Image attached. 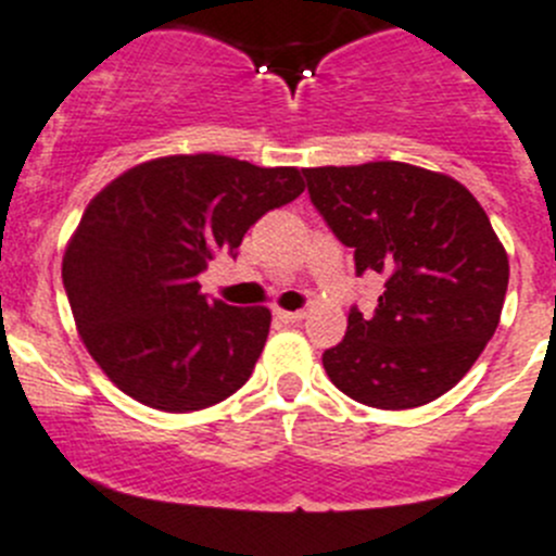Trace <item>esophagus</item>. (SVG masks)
Here are the masks:
<instances>
[{
	"label": "esophagus",
	"instance_id": "obj_1",
	"mask_svg": "<svg viewBox=\"0 0 556 556\" xmlns=\"http://www.w3.org/2000/svg\"><path fill=\"white\" fill-rule=\"evenodd\" d=\"M304 309H293V313H290V309H274V318L277 320H282V324H299V320H304Z\"/></svg>",
	"mask_w": 556,
	"mask_h": 556
}]
</instances>
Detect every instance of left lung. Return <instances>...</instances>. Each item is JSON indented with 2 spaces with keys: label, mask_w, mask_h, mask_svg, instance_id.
<instances>
[{
  "label": "left lung",
  "mask_w": 556,
  "mask_h": 556,
  "mask_svg": "<svg viewBox=\"0 0 556 556\" xmlns=\"http://www.w3.org/2000/svg\"><path fill=\"white\" fill-rule=\"evenodd\" d=\"M309 200L356 274L387 277L370 318L324 351L331 383L356 403L401 412L442 397L500 326L507 252L466 186L401 161L304 169Z\"/></svg>",
  "instance_id": "1"
}]
</instances>
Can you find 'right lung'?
<instances>
[{
	"instance_id": "add662e5",
	"label": "right lung",
	"mask_w": 556,
	"mask_h": 556,
	"mask_svg": "<svg viewBox=\"0 0 556 556\" xmlns=\"http://www.w3.org/2000/svg\"><path fill=\"white\" fill-rule=\"evenodd\" d=\"M304 191L295 167L197 153L144 161L87 205L62 257L76 329L109 381L159 412H200L249 381L271 313L207 302L200 277Z\"/></svg>"
}]
</instances>
